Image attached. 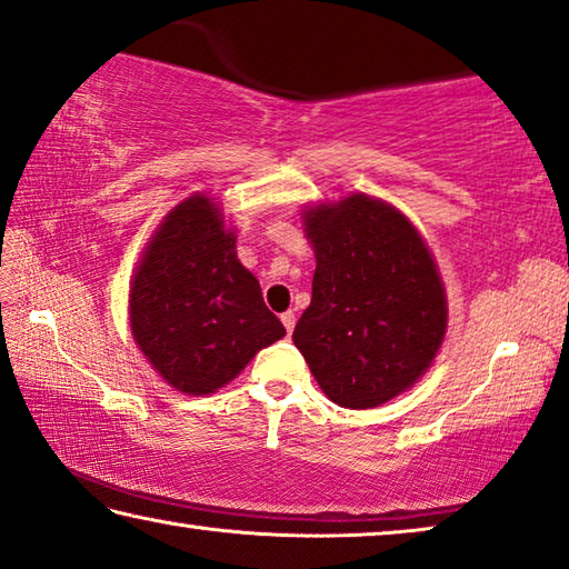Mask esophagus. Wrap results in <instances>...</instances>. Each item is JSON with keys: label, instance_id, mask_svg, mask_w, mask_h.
<instances>
[{"label": "esophagus", "instance_id": "34e87169", "mask_svg": "<svg viewBox=\"0 0 569 569\" xmlns=\"http://www.w3.org/2000/svg\"><path fill=\"white\" fill-rule=\"evenodd\" d=\"M281 321H283L286 331L291 333V331H293V327H296V313H293V311H286V313H281Z\"/></svg>", "mask_w": 569, "mask_h": 569}]
</instances>
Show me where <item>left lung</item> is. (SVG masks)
<instances>
[{
  "mask_svg": "<svg viewBox=\"0 0 569 569\" xmlns=\"http://www.w3.org/2000/svg\"><path fill=\"white\" fill-rule=\"evenodd\" d=\"M301 218L317 270L293 345L331 402L380 408L428 372L446 339L436 258L408 214L362 192Z\"/></svg>",
  "mask_w": 569,
  "mask_h": 569,
  "instance_id": "obj_1",
  "label": "left lung"
}]
</instances>
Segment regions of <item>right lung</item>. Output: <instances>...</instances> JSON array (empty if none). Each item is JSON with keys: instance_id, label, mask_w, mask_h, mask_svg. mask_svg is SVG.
Here are the masks:
<instances>
[{"instance_id": "obj_1", "label": "right lung", "mask_w": 569, "mask_h": 569, "mask_svg": "<svg viewBox=\"0 0 569 569\" xmlns=\"http://www.w3.org/2000/svg\"><path fill=\"white\" fill-rule=\"evenodd\" d=\"M214 197L194 192L159 222L129 288L131 337L161 380L210 395L286 337Z\"/></svg>"}]
</instances>
